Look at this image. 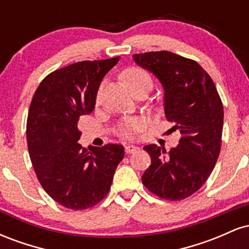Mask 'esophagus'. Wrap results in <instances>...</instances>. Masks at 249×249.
Instances as JSON below:
<instances>
[{"label":"esophagus","instance_id":"34e87169","mask_svg":"<svg viewBox=\"0 0 249 249\" xmlns=\"http://www.w3.org/2000/svg\"><path fill=\"white\" fill-rule=\"evenodd\" d=\"M138 148L139 147L134 146V145H127V146H125V152H126V153H133V152H136Z\"/></svg>","mask_w":249,"mask_h":249}]
</instances>
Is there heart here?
<instances>
[{
	"label": "heart",
	"instance_id": "b5f03b06",
	"mask_svg": "<svg viewBox=\"0 0 249 249\" xmlns=\"http://www.w3.org/2000/svg\"><path fill=\"white\" fill-rule=\"evenodd\" d=\"M124 79L132 91L136 90L137 88H151V85H152V82H151L148 73L145 72L144 70L138 69V68H132V69H128L127 71H125ZM99 99H101V93H98V97H97V101L99 102ZM142 127H144V123H142L141 119L130 118L122 122L121 124L118 125V133L119 136L123 137V138L133 139L134 137L137 136V133L142 130Z\"/></svg>",
	"mask_w": 249,
	"mask_h": 249
}]
</instances>
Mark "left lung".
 <instances>
[{"instance_id": "obj_1", "label": "left lung", "mask_w": 249, "mask_h": 249, "mask_svg": "<svg viewBox=\"0 0 249 249\" xmlns=\"http://www.w3.org/2000/svg\"><path fill=\"white\" fill-rule=\"evenodd\" d=\"M139 67L152 72L164 89V111L181 138L166 152L150 144L151 165L142 180L148 191L171 201L196 193L206 182L221 147L224 107L210 75L192 59L170 53H136Z\"/></svg>"}]
</instances>
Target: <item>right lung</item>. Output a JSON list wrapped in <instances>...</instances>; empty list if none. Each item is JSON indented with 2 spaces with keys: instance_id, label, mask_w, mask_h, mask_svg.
Wrapping results in <instances>:
<instances>
[{
  "instance_id": "obj_1",
  "label": "right lung",
  "mask_w": 249,
  "mask_h": 249,
  "mask_svg": "<svg viewBox=\"0 0 249 249\" xmlns=\"http://www.w3.org/2000/svg\"><path fill=\"white\" fill-rule=\"evenodd\" d=\"M118 61H83L53 71L31 101L27 121L31 164L45 192L70 210L102 201L124 158L123 145L82 147L77 127L79 117L93 111L102 79Z\"/></svg>"
}]
</instances>
